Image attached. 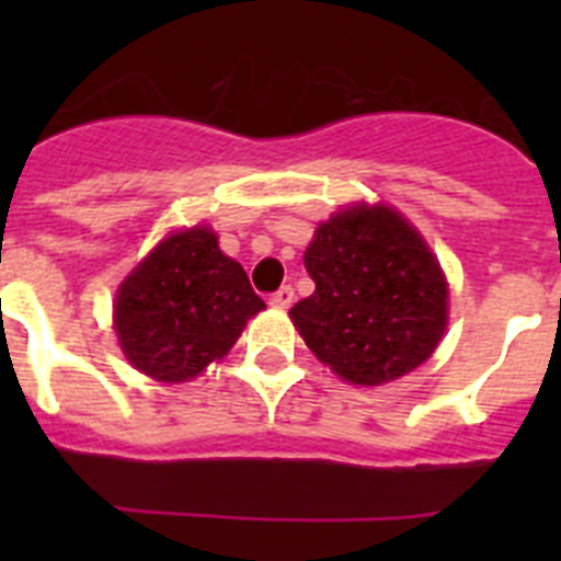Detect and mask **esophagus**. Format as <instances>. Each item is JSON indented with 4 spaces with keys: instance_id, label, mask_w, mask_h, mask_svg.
<instances>
[{
    "instance_id": "1",
    "label": "esophagus",
    "mask_w": 561,
    "mask_h": 561,
    "mask_svg": "<svg viewBox=\"0 0 561 561\" xmlns=\"http://www.w3.org/2000/svg\"><path fill=\"white\" fill-rule=\"evenodd\" d=\"M270 304L275 306V309H289V306L295 304V289H291V286H280V289L270 297Z\"/></svg>"
}]
</instances>
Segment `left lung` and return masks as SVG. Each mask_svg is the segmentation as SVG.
<instances>
[{
    "mask_svg": "<svg viewBox=\"0 0 561 561\" xmlns=\"http://www.w3.org/2000/svg\"><path fill=\"white\" fill-rule=\"evenodd\" d=\"M314 295L289 317L311 354L354 385H385L433 356L447 331L438 257L401 213L354 205L317 227L304 255Z\"/></svg>",
    "mask_w": 561,
    "mask_h": 561,
    "instance_id": "obj_1",
    "label": "left lung"
}]
</instances>
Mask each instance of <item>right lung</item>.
Listing matches in <instances>:
<instances>
[{
	"instance_id": "obj_1",
	"label": "right lung",
	"mask_w": 561,
	"mask_h": 561,
	"mask_svg": "<svg viewBox=\"0 0 561 561\" xmlns=\"http://www.w3.org/2000/svg\"><path fill=\"white\" fill-rule=\"evenodd\" d=\"M266 304L210 227L171 232L134 266L114 297L126 359L157 381H187L236 345Z\"/></svg>"
}]
</instances>
